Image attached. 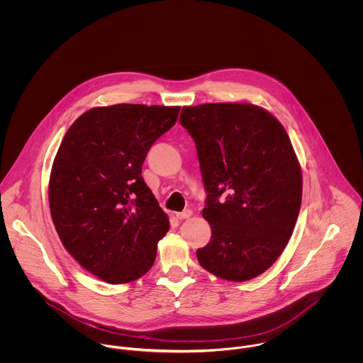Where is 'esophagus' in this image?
Segmentation results:
<instances>
[{"mask_svg":"<svg viewBox=\"0 0 363 363\" xmlns=\"http://www.w3.org/2000/svg\"><path fill=\"white\" fill-rule=\"evenodd\" d=\"M193 215V211L191 209H184L183 212H177L176 213V216H177V219H180V220H184V219H189L190 216Z\"/></svg>","mask_w":363,"mask_h":363,"instance_id":"esophagus-1","label":"esophagus"}]
</instances>
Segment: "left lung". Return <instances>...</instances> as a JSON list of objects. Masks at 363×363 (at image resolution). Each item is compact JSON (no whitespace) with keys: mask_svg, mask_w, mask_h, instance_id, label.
<instances>
[{"mask_svg":"<svg viewBox=\"0 0 363 363\" xmlns=\"http://www.w3.org/2000/svg\"><path fill=\"white\" fill-rule=\"evenodd\" d=\"M180 123L196 143L207 191L212 236L199 262L226 281L256 278L281 256L299 215L302 170L291 140L255 104L184 106Z\"/></svg>","mask_w":363,"mask_h":363,"instance_id":"left-lung-1","label":"left lung"}]
</instances>
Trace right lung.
Here are the masks:
<instances>
[{
  "mask_svg": "<svg viewBox=\"0 0 363 363\" xmlns=\"http://www.w3.org/2000/svg\"><path fill=\"white\" fill-rule=\"evenodd\" d=\"M179 111V106L94 107L61 141L49 183L52 223L67 252L104 282L135 281L154 265L169 218L141 172Z\"/></svg>",
  "mask_w": 363,
  "mask_h": 363,
  "instance_id": "obj_1",
  "label": "right lung"
}]
</instances>
